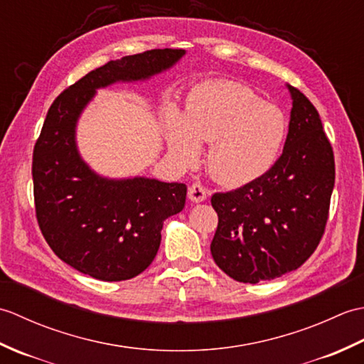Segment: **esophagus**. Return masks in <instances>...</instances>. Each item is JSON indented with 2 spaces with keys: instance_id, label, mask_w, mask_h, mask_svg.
I'll return each instance as SVG.
<instances>
[{
  "instance_id": "obj_1",
  "label": "esophagus",
  "mask_w": 364,
  "mask_h": 364,
  "mask_svg": "<svg viewBox=\"0 0 364 364\" xmlns=\"http://www.w3.org/2000/svg\"><path fill=\"white\" fill-rule=\"evenodd\" d=\"M188 196L191 198V202L200 203V202H205V200L208 198V191L205 189L202 183H194V184H191V186H189Z\"/></svg>"
}]
</instances>
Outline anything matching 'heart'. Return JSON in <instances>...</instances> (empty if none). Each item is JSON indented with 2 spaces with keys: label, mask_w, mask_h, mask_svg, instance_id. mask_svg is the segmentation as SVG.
Wrapping results in <instances>:
<instances>
[{
  "label": "heart",
  "mask_w": 364,
  "mask_h": 364,
  "mask_svg": "<svg viewBox=\"0 0 364 364\" xmlns=\"http://www.w3.org/2000/svg\"><path fill=\"white\" fill-rule=\"evenodd\" d=\"M286 120L278 107L242 84L205 81L192 89L186 117L172 111L167 120V142L183 164H192L211 142L208 166L219 181L230 186L258 180L280 154Z\"/></svg>",
  "instance_id": "1"
}]
</instances>
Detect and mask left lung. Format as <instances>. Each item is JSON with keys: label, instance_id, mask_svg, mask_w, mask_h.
Masks as SVG:
<instances>
[{"label": "left lung", "instance_id": "8db88e82", "mask_svg": "<svg viewBox=\"0 0 364 364\" xmlns=\"http://www.w3.org/2000/svg\"><path fill=\"white\" fill-rule=\"evenodd\" d=\"M288 89L292 109L282 156L258 180L211 197L219 215L211 255L236 282L255 284L299 269L326 231L333 149L313 103Z\"/></svg>", "mask_w": 364, "mask_h": 364}]
</instances>
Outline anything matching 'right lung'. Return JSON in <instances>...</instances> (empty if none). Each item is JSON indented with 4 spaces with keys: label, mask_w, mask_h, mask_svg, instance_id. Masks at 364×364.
Segmentation results:
<instances>
[{
    "label": "right lung",
    "mask_w": 364,
    "mask_h": 364,
    "mask_svg": "<svg viewBox=\"0 0 364 364\" xmlns=\"http://www.w3.org/2000/svg\"><path fill=\"white\" fill-rule=\"evenodd\" d=\"M184 50H149L89 72L53 105L34 145L36 218L45 241L68 266L103 282L129 280L149 267L162 223L186 203L183 183L107 180L80 156L75 128L95 89L139 81L172 67Z\"/></svg>",
    "instance_id": "obj_1"
}]
</instances>
